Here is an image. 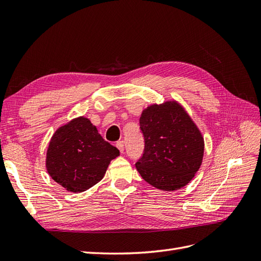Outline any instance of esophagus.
<instances>
[{
    "label": "esophagus",
    "mask_w": 261,
    "mask_h": 261,
    "mask_svg": "<svg viewBox=\"0 0 261 261\" xmlns=\"http://www.w3.org/2000/svg\"><path fill=\"white\" fill-rule=\"evenodd\" d=\"M115 146L117 147V149H118V150H120V152H121V153H123V152H124V141H123V140L117 141V143L115 144Z\"/></svg>",
    "instance_id": "1"
}]
</instances>
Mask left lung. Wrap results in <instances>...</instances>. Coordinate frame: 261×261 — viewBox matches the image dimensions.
<instances>
[{"label": "left lung", "instance_id": "left-lung-1", "mask_svg": "<svg viewBox=\"0 0 261 261\" xmlns=\"http://www.w3.org/2000/svg\"><path fill=\"white\" fill-rule=\"evenodd\" d=\"M144 154L136 169L147 183L172 192L186 186L202 163L204 143L199 128L177 101L151 105L141 112Z\"/></svg>", "mask_w": 261, "mask_h": 261}]
</instances>
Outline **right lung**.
<instances>
[{"mask_svg": "<svg viewBox=\"0 0 261 261\" xmlns=\"http://www.w3.org/2000/svg\"><path fill=\"white\" fill-rule=\"evenodd\" d=\"M120 155L89 118L80 116L55 130L46 150L45 168L70 193H83L103 178L110 162Z\"/></svg>", "mask_w": 261, "mask_h": 261, "instance_id": "add662e5", "label": "right lung"}]
</instances>
